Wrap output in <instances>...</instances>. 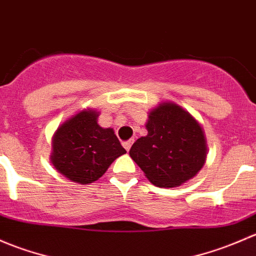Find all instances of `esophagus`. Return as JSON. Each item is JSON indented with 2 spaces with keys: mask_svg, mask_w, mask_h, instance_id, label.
<instances>
[{
  "mask_svg": "<svg viewBox=\"0 0 256 256\" xmlns=\"http://www.w3.org/2000/svg\"><path fill=\"white\" fill-rule=\"evenodd\" d=\"M133 142H134V139H129V140H127V142H123V146L126 148V150H127V152H129V149H130V146H132V144H133Z\"/></svg>",
  "mask_w": 256,
  "mask_h": 256,
  "instance_id": "34e87169",
  "label": "esophagus"
}]
</instances>
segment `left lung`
Returning a JSON list of instances; mask_svg holds the SVG:
<instances>
[{"label": "left lung", "instance_id": "1", "mask_svg": "<svg viewBox=\"0 0 256 256\" xmlns=\"http://www.w3.org/2000/svg\"><path fill=\"white\" fill-rule=\"evenodd\" d=\"M148 134L129 155L155 186L175 187L196 176L206 162L207 143L201 124L182 107L164 102L149 112Z\"/></svg>", "mask_w": 256, "mask_h": 256}]
</instances>
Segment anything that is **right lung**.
<instances>
[{"mask_svg":"<svg viewBox=\"0 0 256 256\" xmlns=\"http://www.w3.org/2000/svg\"><path fill=\"white\" fill-rule=\"evenodd\" d=\"M98 112L84 110L65 120L52 136L50 160L72 182L88 185L98 180L126 149L112 128L97 123Z\"/></svg>","mask_w":256,"mask_h":256,"instance_id":"1","label":"right lung"}]
</instances>
